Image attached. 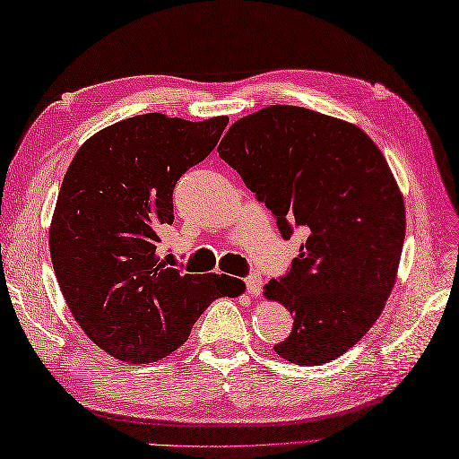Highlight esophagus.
<instances>
[{
    "instance_id": "obj_1",
    "label": "esophagus",
    "mask_w": 459,
    "mask_h": 459,
    "mask_svg": "<svg viewBox=\"0 0 459 459\" xmlns=\"http://www.w3.org/2000/svg\"><path fill=\"white\" fill-rule=\"evenodd\" d=\"M245 286L247 291L250 296H260V290H262V278L256 274H250L248 278H245Z\"/></svg>"
}]
</instances>
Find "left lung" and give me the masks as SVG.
Returning <instances> with one entry per match:
<instances>
[{"mask_svg":"<svg viewBox=\"0 0 459 459\" xmlns=\"http://www.w3.org/2000/svg\"><path fill=\"white\" fill-rule=\"evenodd\" d=\"M286 240H307L264 296L294 314L274 351L298 365L343 355L373 327L396 280L406 214L385 155L357 126L276 104L230 126L219 143Z\"/></svg>","mask_w":459,"mask_h":459,"instance_id":"obj_1","label":"left lung"}]
</instances>
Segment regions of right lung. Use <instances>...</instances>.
<instances>
[{
  "label": "right lung",
  "instance_id": "obj_1",
  "mask_svg": "<svg viewBox=\"0 0 459 459\" xmlns=\"http://www.w3.org/2000/svg\"><path fill=\"white\" fill-rule=\"evenodd\" d=\"M227 124L134 116L94 134L68 165L48 230L55 274L84 333L126 363L168 357L214 299L242 291L237 278L183 274L158 255L175 185Z\"/></svg>",
  "mask_w": 459,
  "mask_h": 459
}]
</instances>
